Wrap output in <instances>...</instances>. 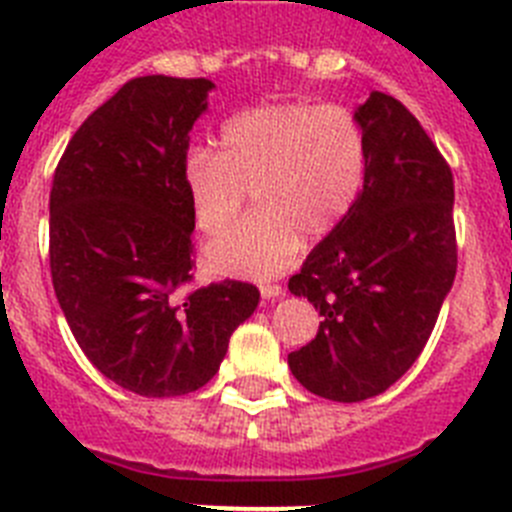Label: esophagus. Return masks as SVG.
<instances>
[{
  "instance_id": "1",
  "label": "esophagus",
  "mask_w": 512,
  "mask_h": 512,
  "mask_svg": "<svg viewBox=\"0 0 512 512\" xmlns=\"http://www.w3.org/2000/svg\"><path fill=\"white\" fill-rule=\"evenodd\" d=\"M284 295V289L279 287V284H264V287H261V300H279V297Z\"/></svg>"
}]
</instances>
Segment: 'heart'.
<instances>
[{
  "label": "heart",
  "instance_id": "obj_1",
  "mask_svg": "<svg viewBox=\"0 0 512 512\" xmlns=\"http://www.w3.org/2000/svg\"><path fill=\"white\" fill-rule=\"evenodd\" d=\"M369 146L361 122L341 104L274 102L230 117L220 153L194 148L184 187L194 223L220 233L256 200V215L207 243L217 274L269 279L289 266L305 241L330 235L364 189Z\"/></svg>",
  "mask_w": 512,
  "mask_h": 512
}]
</instances>
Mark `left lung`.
I'll return each instance as SVG.
<instances>
[{"label":"left lung","instance_id":"1","mask_svg":"<svg viewBox=\"0 0 512 512\" xmlns=\"http://www.w3.org/2000/svg\"><path fill=\"white\" fill-rule=\"evenodd\" d=\"M369 146L354 210L289 279L323 315L289 354L312 395L361 402L408 372L456 277L454 176L405 104L372 92L354 112Z\"/></svg>","mask_w":512,"mask_h":512}]
</instances>
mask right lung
I'll list each match as a JSON object with an SVG mask.
<instances>
[{"label":"right lung","instance_id":"right-lung-1","mask_svg":"<svg viewBox=\"0 0 512 512\" xmlns=\"http://www.w3.org/2000/svg\"><path fill=\"white\" fill-rule=\"evenodd\" d=\"M210 79L138 76L84 120L51 189V277L87 359L122 390L179 397L210 382L259 289L192 279L189 133Z\"/></svg>","mask_w":512,"mask_h":512}]
</instances>
